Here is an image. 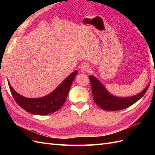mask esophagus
<instances>
[{
	"mask_svg": "<svg viewBox=\"0 0 155 155\" xmlns=\"http://www.w3.org/2000/svg\"><path fill=\"white\" fill-rule=\"evenodd\" d=\"M81 70L83 72H88V71H91V67L87 64H83V65L81 66Z\"/></svg>",
	"mask_w": 155,
	"mask_h": 155,
	"instance_id": "obj_1",
	"label": "esophagus"
}]
</instances>
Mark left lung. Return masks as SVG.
Returning a JSON list of instances; mask_svg holds the SVG:
<instances>
[{
  "mask_svg": "<svg viewBox=\"0 0 155 155\" xmlns=\"http://www.w3.org/2000/svg\"><path fill=\"white\" fill-rule=\"evenodd\" d=\"M89 79L94 102L98 107L103 108V110L109 111L124 109L135 103L146 93L150 83L149 82L143 91L134 96L118 97L110 93L104 85L101 83V82L98 80L96 77H93V75L90 76Z\"/></svg>",
  "mask_w": 155,
  "mask_h": 155,
  "instance_id": "obj_1",
  "label": "left lung"
}]
</instances>
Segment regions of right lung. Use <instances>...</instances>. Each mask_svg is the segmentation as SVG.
I'll return each instance as SVG.
<instances>
[{
  "label": "right lung",
  "instance_id": "add662e5",
  "mask_svg": "<svg viewBox=\"0 0 155 155\" xmlns=\"http://www.w3.org/2000/svg\"><path fill=\"white\" fill-rule=\"evenodd\" d=\"M77 72L78 71H74L50 94L40 98L23 97L16 93L8 81V83L13 98L20 107L29 113L47 115L57 111L65 103L72 81H74Z\"/></svg>",
  "mask_w": 155,
  "mask_h": 155
}]
</instances>
